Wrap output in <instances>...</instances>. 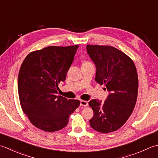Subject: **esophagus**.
I'll use <instances>...</instances> for the list:
<instances>
[{"label":"esophagus","mask_w":158,"mask_h":158,"mask_svg":"<svg viewBox=\"0 0 158 158\" xmlns=\"http://www.w3.org/2000/svg\"><path fill=\"white\" fill-rule=\"evenodd\" d=\"M80 105H81V106L86 107V106H88V101L81 100V101H80Z\"/></svg>","instance_id":"esophagus-1"}]
</instances>
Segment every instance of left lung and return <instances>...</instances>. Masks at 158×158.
Returning <instances> with one entry per match:
<instances>
[{"label": "left lung", "mask_w": 158, "mask_h": 158, "mask_svg": "<svg viewBox=\"0 0 158 158\" xmlns=\"http://www.w3.org/2000/svg\"><path fill=\"white\" fill-rule=\"evenodd\" d=\"M86 49L96 66L95 81L105 84L109 92L103 103L97 99L89 102L94 112L89 125L103 134L115 131L128 120L136 103V69L127 55L113 46L88 44Z\"/></svg>", "instance_id": "left-lung-1"}]
</instances>
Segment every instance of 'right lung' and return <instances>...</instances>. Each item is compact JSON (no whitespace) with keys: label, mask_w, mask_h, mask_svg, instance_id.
<instances>
[{"label":"right lung","mask_w":158,"mask_h":158,"mask_svg":"<svg viewBox=\"0 0 158 158\" xmlns=\"http://www.w3.org/2000/svg\"><path fill=\"white\" fill-rule=\"evenodd\" d=\"M78 47L48 46L31 52L22 64L18 80L20 106L37 128L60 130L79 106V100L57 94L58 83L66 80Z\"/></svg>","instance_id":"obj_1"}]
</instances>
